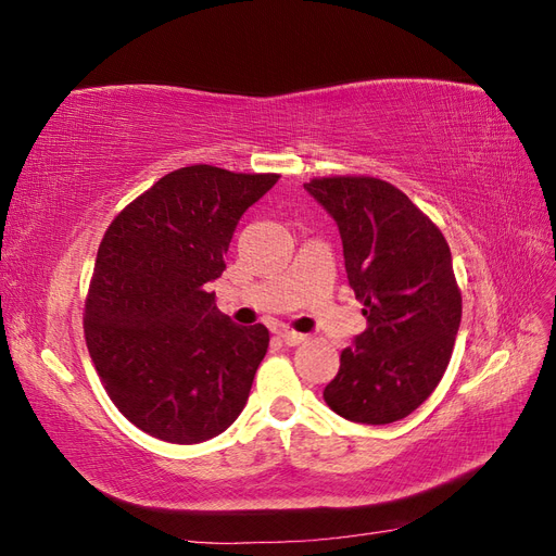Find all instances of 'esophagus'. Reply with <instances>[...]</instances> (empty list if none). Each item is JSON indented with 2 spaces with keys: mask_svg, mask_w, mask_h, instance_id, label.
Here are the masks:
<instances>
[{
  "mask_svg": "<svg viewBox=\"0 0 556 556\" xmlns=\"http://www.w3.org/2000/svg\"><path fill=\"white\" fill-rule=\"evenodd\" d=\"M280 339H282L285 345H299V343L306 341V336L299 333V331H292V329H282L280 331Z\"/></svg>",
  "mask_w": 556,
  "mask_h": 556,
  "instance_id": "1",
  "label": "esophagus"
}]
</instances>
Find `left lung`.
I'll return each instance as SVG.
<instances>
[{
  "label": "left lung",
  "instance_id": "left-lung-1",
  "mask_svg": "<svg viewBox=\"0 0 556 556\" xmlns=\"http://www.w3.org/2000/svg\"><path fill=\"white\" fill-rule=\"evenodd\" d=\"M304 188L339 225L348 282L368 323L341 352L325 401L350 422H396L431 396L452 357L462 292L450 245L392 182L331 176Z\"/></svg>",
  "mask_w": 556,
  "mask_h": 556
}]
</instances>
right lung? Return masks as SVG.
Segmentation results:
<instances>
[{
	"label": "right lung",
	"mask_w": 556,
	"mask_h": 556,
	"mask_svg": "<svg viewBox=\"0 0 556 556\" xmlns=\"http://www.w3.org/2000/svg\"><path fill=\"white\" fill-rule=\"evenodd\" d=\"M278 178L182 166L117 213L99 243L86 343L117 410L160 441H208L245 406L268 329L233 325L208 282L225 271L241 215Z\"/></svg>",
	"instance_id": "1"
}]
</instances>
